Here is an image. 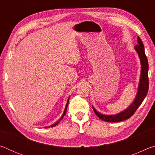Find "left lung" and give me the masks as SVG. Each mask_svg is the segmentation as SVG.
Returning a JSON list of instances; mask_svg holds the SVG:
<instances>
[{"label":"left lung","instance_id":"8db88e82","mask_svg":"<svg viewBox=\"0 0 155 155\" xmlns=\"http://www.w3.org/2000/svg\"><path fill=\"white\" fill-rule=\"evenodd\" d=\"M138 44L135 46V49L137 52L141 62V76L140 83L138 85V90L137 95L133 103L124 111L115 115H104L101 114L96 111L93 107L94 111L99 118L108 122H118L127 120L135 114L136 110L142 103L144 98H146L148 91L149 81H148V62L144 51V46L142 41L140 37L137 38Z\"/></svg>","mask_w":155,"mask_h":155}]
</instances>
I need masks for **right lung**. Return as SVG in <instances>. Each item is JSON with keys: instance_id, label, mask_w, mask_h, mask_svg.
Here are the masks:
<instances>
[{"instance_id": "right-lung-1", "label": "right lung", "mask_w": 155, "mask_h": 155, "mask_svg": "<svg viewBox=\"0 0 155 155\" xmlns=\"http://www.w3.org/2000/svg\"><path fill=\"white\" fill-rule=\"evenodd\" d=\"M68 103H69V98H68V101H67V103H66V105H65V109H64V114H63V115H62V116L61 117V118L59 119V120L58 122H57L56 123H54V124H52V125H51V126H50V127H45L46 128H48V127H55V126L57 125V124H58V123L61 121V120L63 119V117H64V115H65V113H66V111H67V108H68Z\"/></svg>"}]
</instances>
